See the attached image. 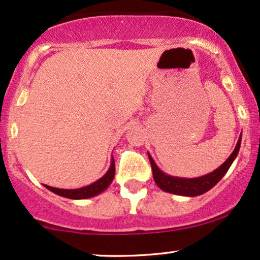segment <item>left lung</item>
<instances>
[{"instance_id": "1", "label": "left lung", "mask_w": 260, "mask_h": 260, "mask_svg": "<svg viewBox=\"0 0 260 260\" xmlns=\"http://www.w3.org/2000/svg\"><path fill=\"white\" fill-rule=\"evenodd\" d=\"M240 145H241V136L239 137L238 143L234 151H233L231 156L228 157V159L222 164L221 167H218L217 169L213 170L212 173L206 174L204 176L199 177H192V179H186V177H177L172 176L168 174L163 173L157 164L154 163L152 157L149 154V159L151 163V168H152L153 174V180L156 182V185L159 187L160 189L164 192L173 193V194L177 196H185V197H197L200 194H204L208 190L212 188L213 186L217 185V182L225 175V173L228 172V169L231 168L232 163L234 162V159L238 156Z\"/></svg>"}]
</instances>
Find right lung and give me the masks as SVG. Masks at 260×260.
<instances>
[{"label": "right lung", "mask_w": 260, "mask_h": 260, "mask_svg": "<svg viewBox=\"0 0 260 260\" xmlns=\"http://www.w3.org/2000/svg\"><path fill=\"white\" fill-rule=\"evenodd\" d=\"M115 176V160L111 157V163L108 172L101 177L100 180L94 181L91 185L81 187V188H75V189H64V188H56V187H51L48 185H44L49 190L54 192L55 194L64 197V198L70 199H87L92 198V197L98 196L100 193L106 190L108 187L110 186V183L113 182Z\"/></svg>", "instance_id": "add662e5"}]
</instances>
